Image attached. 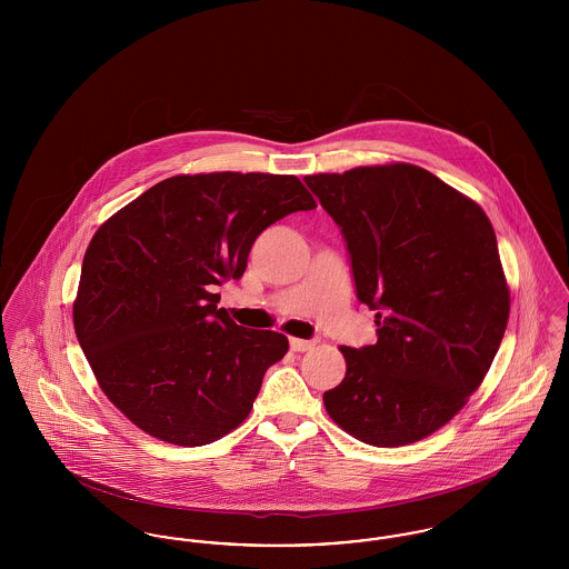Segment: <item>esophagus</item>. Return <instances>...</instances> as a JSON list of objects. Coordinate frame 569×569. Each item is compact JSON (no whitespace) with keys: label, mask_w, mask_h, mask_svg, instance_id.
<instances>
[{"label":"esophagus","mask_w":569,"mask_h":569,"mask_svg":"<svg viewBox=\"0 0 569 569\" xmlns=\"http://www.w3.org/2000/svg\"><path fill=\"white\" fill-rule=\"evenodd\" d=\"M313 346H316V341H309V339H297V337L290 339V350L292 352H309Z\"/></svg>","instance_id":"obj_1"}]
</instances>
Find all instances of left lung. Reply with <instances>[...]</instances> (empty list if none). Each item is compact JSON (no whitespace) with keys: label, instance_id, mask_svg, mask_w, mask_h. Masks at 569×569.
Listing matches in <instances>:
<instances>
[{"label":"left lung","instance_id":"obj_1","mask_svg":"<svg viewBox=\"0 0 569 569\" xmlns=\"http://www.w3.org/2000/svg\"><path fill=\"white\" fill-rule=\"evenodd\" d=\"M346 237L356 295L378 309V343L341 346L328 416L356 439L399 448L448 425L487 378L510 288L482 207L433 172L395 162L305 177Z\"/></svg>","mask_w":569,"mask_h":569}]
</instances>
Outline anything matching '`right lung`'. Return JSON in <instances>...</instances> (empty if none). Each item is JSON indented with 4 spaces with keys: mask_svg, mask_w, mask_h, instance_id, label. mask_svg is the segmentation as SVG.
<instances>
[{
    "mask_svg": "<svg viewBox=\"0 0 569 569\" xmlns=\"http://www.w3.org/2000/svg\"><path fill=\"white\" fill-rule=\"evenodd\" d=\"M316 207L295 174H177L98 228L74 330L98 386L140 431L193 448L249 416L288 337L237 325L216 288L243 274L262 230Z\"/></svg>",
    "mask_w": 569,
    "mask_h": 569,
    "instance_id": "1",
    "label": "right lung"
}]
</instances>
